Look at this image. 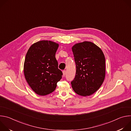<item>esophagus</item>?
Wrapping results in <instances>:
<instances>
[{
    "mask_svg": "<svg viewBox=\"0 0 131 131\" xmlns=\"http://www.w3.org/2000/svg\"><path fill=\"white\" fill-rule=\"evenodd\" d=\"M63 76L64 77L66 74V70H63Z\"/></svg>",
    "mask_w": 131,
    "mask_h": 131,
    "instance_id": "34e87169",
    "label": "esophagus"
}]
</instances>
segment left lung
<instances>
[{
	"label": "left lung",
	"instance_id": "obj_1",
	"mask_svg": "<svg viewBox=\"0 0 131 131\" xmlns=\"http://www.w3.org/2000/svg\"><path fill=\"white\" fill-rule=\"evenodd\" d=\"M72 51L76 65V76L71 82L72 89L79 95H91L99 89L105 79L104 54L90 41L75 44Z\"/></svg>",
	"mask_w": 131,
	"mask_h": 131
}]
</instances>
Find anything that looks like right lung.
Here are the masks:
<instances>
[{"label":"right lung","instance_id":"right-lung-1","mask_svg":"<svg viewBox=\"0 0 131 131\" xmlns=\"http://www.w3.org/2000/svg\"><path fill=\"white\" fill-rule=\"evenodd\" d=\"M59 44L41 40L32 45L25 57L24 64L25 78L37 94L44 96L53 92L63 73L58 68L55 53Z\"/></svg>","mask_w":131,"mask_h":131}]
</instances>
